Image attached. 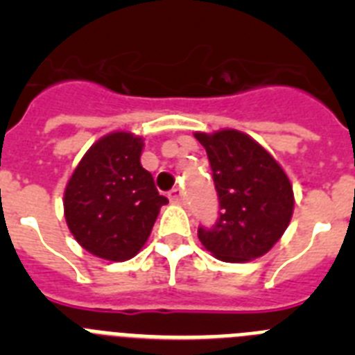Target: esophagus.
<instances>
[{"label": "esophagus", "instance_id": "1", "mask_svg": "<svg viewBox=\"0 0 355 355\" xmlns=\"http://www.w3.org/2000/svg\"><path fill=\"white\" fill-rule=\"evenodd\" d=\"M168 200H171V202H174V205H180L181 200H183L181 188H172L171 192H168Z\"/></svg>", "mask_w": 355, "mask_h": 355}]
</instances>
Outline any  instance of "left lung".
<instances>
[{"mask_svg": "<svg viewBox=\"0 0 355 355\" xmlns=\"http://www.w3.org/2000/svg\"><path fill=\"white\" fill-rule=\"evenodd\" d=\"M211 167L220 213L211 229L199 227L200 243L216 259L245 263L279 241L293 215V188L274 156L236 130L196 133Z\"/></svg>", "mask_w": 355, "mask_h": 355, "instance_id": "left-lung-1", "label": "left lung"}]
</instances>
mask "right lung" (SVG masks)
<instances>
[{
    "mask_svg": "<svg viewBox=\"0 0 355 355\" xmlns=\"http://www.w3.org/2000/svg\"><path fill=\"white\" fill-rule=\"evenodd\" d=\"M144 139L114 131L97 140L72 172L64 215L76 241L97 258L126 261L139 254L167 197L140 163Z\"/></svg>",
    "mask_w": 355,
    "mask_h": 355,
    "instance_id": "right-lung-1",
    "label": "right lung"
}]
</instances>
